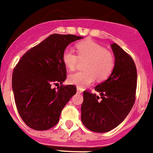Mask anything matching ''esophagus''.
Returning a JSON list of instances; mask_svg holds the SVG:
<instances>
[{"instance_id": "34e87169", "label": "esophagus", "mask_w": 153, "mask_h": 153, "mask_svg": "<svg viewBox=\"0 0 153 153\" xmlns=\"http://www.w3.org/2000/svg\"><path fill=\"white\" fill-rule=\"evenodd\" d=\"M76 92H77V93H79V94L82 93V89H81V88L77 87V88H76Z\"/></svg>"}]
</instances>
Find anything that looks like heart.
<instances>
[{"instance_id":"1","label":"heart","mask_w":153,"mask_h":153,"mask_svg":"<svg viewBox=\"0 0 153 153\" xmlns=\"http://www.w3.org/2000/svg\"><path fill=\"white\" fill-rule=\"evenodd\" d=\"M76 48L77 54L71 48L64 50L63 62L68 69L74 71L79 63V59L86 61L84 65L85 71L70 74V83L82 89L92 83L96 77L99 80H105L111 75L115 64L114 56L111 51L91 39L79 42Z\"/></svg>"}]
</instances>
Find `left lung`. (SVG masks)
I'll return each instance as SVG.
<instances>
[{"mask_svg":"<svg viewBox=\"0 0 153 153\" xmlns=\"http://www.w3.org/2000/svg\"><path fill=\"white\" fill-rule=\"evenodd\" d=\"M114 68L105 81L95 87L100 96L83 92L81 120L96 133H105L118 126L130 113L135 102L137 73L132 57L116 43L111 45Z\"/></svg>","mask_w":153,"mask_h":153,"instance_id":"8db88e82","label":"left lung"}]
</instances>
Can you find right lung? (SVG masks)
I'll return each mask as SVG.
<instances>
[{
  "label": "right lung",
  "instance_id": "right-lung-1",
  "mask_svg": "<svg viewBox=\"0 0 153 153\" xmlns=\"http://www.w3.org/2000/svg\"><path fill=\"white\" fill-rule=\"evenodd\" d=\"M74 35H50L22 55L12 76L16 108L30 128L45 131L58 123L62 109L76 92L74 85H62L67 70L62 56L67 46L82 39ZM62 85L57 90L53 84Z\"/></svg>",
  "mask_w": 153,
  "mask_h": 153
}]
</instances>
